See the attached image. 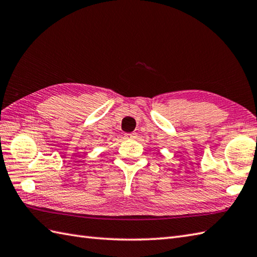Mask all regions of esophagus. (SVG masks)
<instances>
[{"instance_id":"esophagus-1","label":"esophagus","mask_w":257,"mask_h":257,"mask_svg":"<svg viewBox=\"0 0 257 257\" xmlns=\"http://www.w3.org/2000/svg\"><path fill=\"white\" fill-rule=\"evenodd\" d=\"M137 137V134L136 133H130V134H125V138H136Z\"/></svg>"}]
</instances>
